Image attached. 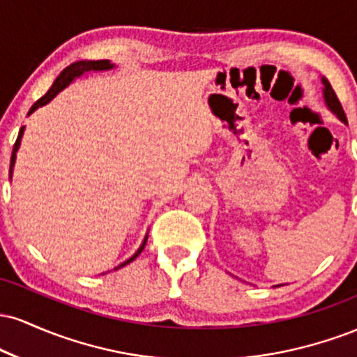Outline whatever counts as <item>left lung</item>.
<instances>
[{"label": "left lung", "instance_id": "1", "mask_svg": "<svg viewBox=\"0 0 357 357\" xmlns=\"http://www.w3.org/2000/svg\"><path fill=\"white\" fill-rule=\"evenodd\" d=\"M322 84H324V99H326V104H327V107H329L331 110H334V112L337 114V117L341 119L342 122H347V119H346V114H344V110H342V105H341V102H339L337 96H335L334 89L331 87L329 80H327V79H322Z\"/></svg>", "mask_w": 357, "mask_h": 357}]
</instances>
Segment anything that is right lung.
Masks as SVG:
<instances>
[{
    "label": "right lung",
    "instance_id": "right-lung-1",
    "mask_svg": "<svg viewBox=\"0 0 357 357\" xmlns=\"http://www.w3.org/2000/svg\"><path fill=\"white\" fill-rule=\"evenodd\" d=\"M112 67H114V65L110 63L109 60H84V61H75V63L68 65V67H67V68H63V70H61L60 75L56 77V80L53 82V85H52V87H50V90H48V92L45 93V96L42 97V99H38V100L35 102L33 105H31V109H30V112H28V116H30L31 112H35V110L38 109V107H42V105L48 104V102H50V100L53 99V97H55L56 93L60 92V90H63L65 87H67V85L70 84V82H72L73 79H75V77H80L82 73H85V72H90V70H93V72H97V70H109V68H112ZM23 129H24V127H22V129H20V134H18V137H16V142H15V146H13V154H11V166H10V173H11V169H13V165H15V159H16V151H18V147H20V142H22ZM146 240H147V238H144V243H142L141 247H139L137 252L134 253V255L130 257L129 260H126L124 264H121V265H119L117 268L124 267V265L130 264V261H132V260H136L139 253H141L142 250H144ZM117 268H116V270H117Z\"/></svg>",
    "mask_w": 357,
    "mask_h": 357
}]
</instances>
